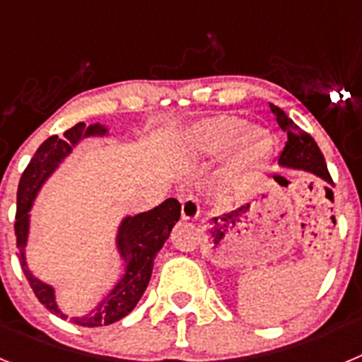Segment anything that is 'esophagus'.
Segmentation results:
<instances>
[{
	"instance_id": "obj_1",
	"label": "esophagus",
	"mask_w": 362,
	"mask_h": 362,
	"mask_svg": "<svg viewBox=\"0 0 362 362\" xmlns=\"http://www.w3.org/2000/svg\"><path fill=\"white\" fill-rule=\"evenodd\" d=\"M201 214V204L196 197H185L183 199V206H181V216H183L185 221H194L197 219Z\"/></svg>"
}]
</instances>
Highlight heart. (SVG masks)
Returning <instances> with one entry per match:
<instances>
[{
    "label": "heart",
    "instance_id": "obj_1",
    "mask_svg": "<svg viewBox=\"0 0 362 362\" xmlns=\"http://www.w3.org/2000/svg\"><path fill=\"white\" fill-rule=\"evenodd\" d=\"M181 145L197 158H219L228 152L233 170L254 168L270 152V139L264 132L246 130V123L238 116H216L197 121L185 132Z\"/></svg>",
    "mask_w": 362,
    "mask_h": 362
}]
</instances>
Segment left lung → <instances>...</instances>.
<instances>
[{
    "mask_svg": "<svg viewBox=\"0 0 362 362\" xmlns=\"http://www.w3.org/2000/svg\"><path fill=\"white\" fill-rule=\"evenodd\" d=\"M270 110L272 114L276 116V121L281 127V130L286 134V145H284L283 152L279 153L281 168L308 172V174L317 175L319 179L326 181L328 185H334L332 183V177L330 174H328L325 158H322L317 143L313 141L308 134L303 132V130H300L279 107L270 103ZM276 179L279 181L281 177L277 175Z\"/></svg>",
    "mask_w": 362,
    "mask_h": 362,
    "instance_id": "8db88e82",
    "label": "left lung"
}]
</instances>
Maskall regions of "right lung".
<instances>
[{
  "label": "right lung",
  "instance_id": "obj_1",
  "mask_svg": "<svg viewBox=\"0 0 362 362\" xmlns=\"http://www.w3.org/2000/svg\"><path fill=\"white\" fill-rule=\"evenodd\" d=\"M110 137V129L105 123H78L66 130L63 137H49L25 168L18 187V212H16V248L23 274L41 305L62 319H70L79 326H107L127 317L145 293L153 270V261L159 250L170 238L172 228L181 217V204L177 199L163 201L159 206L136 216L121 217L114 238V248L123 263V274L110 290L98 300L90 312L74 315L63 312L57 303L56 288L34 276L27 263V245L30 239L32 206L49 179L59 170V166L70 158L85 139Z\"/></svg>",
  "mask_w": 362,
  "mask_h": 362
}]
</instances>
